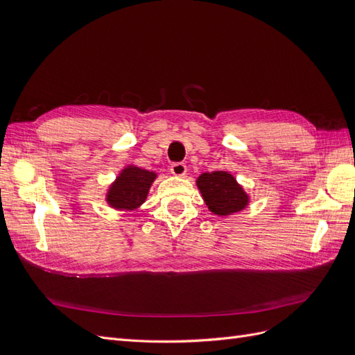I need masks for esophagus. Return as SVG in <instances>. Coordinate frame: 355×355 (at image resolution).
Wrapping results in <instances>:
<instances>
[{
  "label": "esophagus",
  "instance_id": "34e87169",
  "mask_svg": "<svg viewBox=\"0 0 355 355\" xmlns=\"http://www.w3.org/2000/svg\"><path fill=\"white\" fill-rule=\"evenodd\" d=\"M170 171L171 173H173L175 176H185V173H187V166H185V163H173L171 164V167H170Z\"/></svg>",
  "mask_w": 355,
  "mask_h": 355
}]
</instances>
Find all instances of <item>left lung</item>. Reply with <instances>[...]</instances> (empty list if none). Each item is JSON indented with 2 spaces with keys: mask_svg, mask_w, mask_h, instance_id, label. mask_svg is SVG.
<instances>
[{
  "mask_svg": "<svg viewBox=\"0 0 355 355\" xmlns=\"http://www.w3.org/2000/svg\"><path fill=\"white\" fill-rule=\"evenodd\" d=\"M197 185L209 209L219 216H228L243 210L249 201L243 188L227 171L202 173Z\"/></svg>",
  "mask_w": 355,
  "mask_h": 355,
  "instance_id": "obj_1",
  "label": "left lung"
}]
</instances>
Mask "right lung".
I'll list each match as a JSON object with an SVG mask.
<instances>
[{"instance_id":"right-lung-1","label":"right lung","mask_w":355,"mask_h":355,"mask_svg":"<svg viewBox=\"0 0 355 355\" xmlns=\"http://www.w3.org/2000/svg\"><path fill=\"white\" fill-rule=\"evenodd\" d=\"M155 173L137 167H127L108 192V202L115 209L133 210L146 200Z\"/></svg>"}]
</instances>
